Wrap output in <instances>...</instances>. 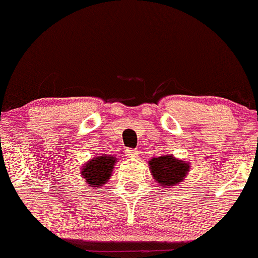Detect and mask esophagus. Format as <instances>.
<instances>
[{"instance_id": "obj_1", "label": "esophagus", "mask_w": 258, "mask_h": 258, "mask_svg": "<svg viewBox=\"0 0 258 258\" xmlns=\"http://www.w3.org/2000/svg\"><path fill=\"white\" fill-rule=\"evenodd\" d=\"M126 155H128V157H132V158L137 157V155H138V150L128 149V150H126Z\"/></svg>"}]
</instances>
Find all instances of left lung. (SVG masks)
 Returning a JSON list of instances; mask_svg holds the SVG:
<instances>
[{
	"label": "left lung",
	"mask_w": 258,
	"mask_h": 258,
	"mask_svg": "<svg viewBox=\"0 0 258 258\" xmlns=\"http://www.w3.org/2000/svg\"><path fill=\"white\" fill-rule=\"evenodd\" d=\"M149 168L154 179L164 188L178 184L189 170L188 163L175 159L172 155L153 158L149 160Z\"/></svg>",
	"instance_id": "obj_1"
}]
</instances>
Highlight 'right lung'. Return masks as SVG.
Returning a JSON list of instances; mask_svg holds the SVG:
<instances>
[{"instance_id":"right-lung-1","label":"right lung","mask_w":258,"mask_h":258,"mask_svg":"<svg viewBox=\"0 0 258 258\" xmlns=\"http://www.w3.org/2000/svg\"><path fill=\"white\" fill-rule=\"evenodd\" d=\"M115 162L116 159L111 155H100V157L93 158L84 165L81 170V177L91 187H99L109 179Z\"/></svg>"}]
</instances>
